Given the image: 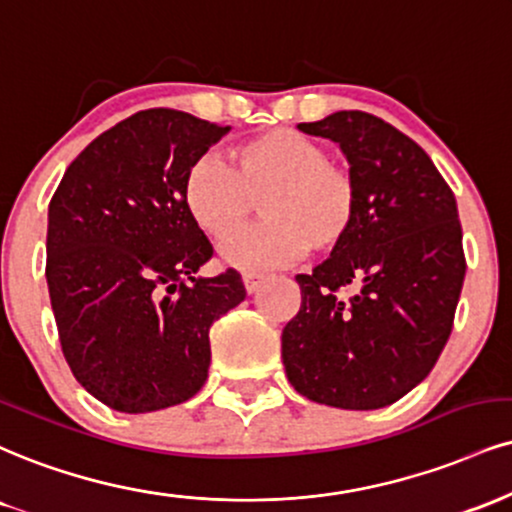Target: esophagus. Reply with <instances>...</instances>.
Masks as SVG:
<instances>
[{
    "instance_id": "1",
    "label": "esophagus",
    "mask_w": 512,
    "mask_h": 512,
    "mask_svg": "<svg viewBox=\"0 0 512 512\" xmlns=\"http://www.w3.org/2000/svg\"><path fill=\"white\" fill-rule=\"evenodd\" d=\"M243 283H245V291L255 293L257 288H260L262 283H264V276L255 274V272H245V274H243Z\"/></svg>"
}]
</instances>
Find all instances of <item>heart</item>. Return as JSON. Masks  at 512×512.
<instances>
[{
    "label": "heart",
    "mask_w": 512,
    "mask_h": 512,
    "mask_svg": "<svg viewBox=\"0 0 512 512\" xmlns=\"http://www.w3.org/2000/svg\"><path fill=\"white\" fill-rule=\"evenodd\" d=\"M262 200L264 221L221 248L226 264L272 269L307 250L331 252L353 233L360 186L324 143L293 128L252 135L231 150V164L205 155L183 178V202L193 221L214 240H226Z\"/></svg>",
    "instance_id": "b5f03b06"
}]
</instances>
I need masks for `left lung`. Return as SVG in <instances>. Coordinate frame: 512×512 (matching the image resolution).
I'll list each match as a JSON object with an SVG mask.
<instances>
[{
    "label": "left lung",
    "instance_id": "8db88e82",
    "mask_svg": "<svg viewBox=\"0 0 512 512\" xmlns=\"http://www.w3.org/2000/svg\"><path fill=\"white\" fill-rule=\"evenodd\" d=\"M341 145L360 214L341 248L298 274L281 357L300 396L343 410L396 403L432 372L465 281L453 190L415 140L367 112L298 123Z\"/></svg>",
    "mask_w": 512,
    "mask_h": 512
}]
</instances>
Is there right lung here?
Instances as JSON below:
<instances>
[{
  "label": "right lung",
  "instance_id": "right-lung-1",
  "mask_svg": "<svg viewBox=\"0 0 512 512\" xmlns=\"http://www.w3.org/2000/svg\"><path fill=\"white\" fill-rule=\"evenodd\" d=\"M229 126L145 109L97 135L49 200L47 286L61 353L85 391L119 412L193 398L207 381L209 326L245 298L212 260L183 178Z\"/></svg>",
  "mask_w": 512,
  "mask_h": 512
}]
</instances>
